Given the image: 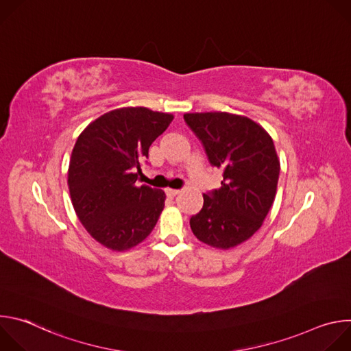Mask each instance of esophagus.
Segmentation results:
<instances>
[{
  "mask_svg": "<svg viewBox=\"0 0 351 351\" xmlns=\"http://www.w3.org/2000/svg\"><path fill=\"white\" fill-rule=\"evenodd\" d=\"M165 191H167V195H169V197H175L176 194L180 193V190H178V189H167Z\"/></svg>",
  "mask_w": 351,
  "mask_h": 351,
  "instance_id": "1",
  "label": "esophagus"
}]
</instances>
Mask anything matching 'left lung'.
<instances>
[{
	"mask_svg": "<svg viewBox=\"0 0 351 351\" xmlns=\"http://www.w3.org/2000/svg\"><path fill=\"white\" fill-rule=\"evenodd\" d=\"M183 118L202 140L210 164L223 171L221 187L204 194L190 228L199 241L232 248L261 228L274 204L280 164L272 137L254 121L229 112Z\"/></svg>",
	"mask_w": 351,
	"mask_h": 351,
	"instance_id": "obj_1",
	"label": "left lung"
}]
</instances>
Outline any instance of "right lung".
<instances>
[{
	"instance_id": "1",
	"label": "right lung",
	"mask_w": 351,
	"mask_h": 351,
	"mask_svg": "<svg viewBox=\"0 0 351 351\" xmlns=\"http://www.w3.org/2000/svg\"><path fill=\"white\" fill-rule=\"evenodd\" d=\"M144 107L110 111L77 137L68 169L75 213L93 239L114 252L141 243L165 206L164 190L137 186L140 162L172 122Z\"/></svg>"
}]
</instances>
